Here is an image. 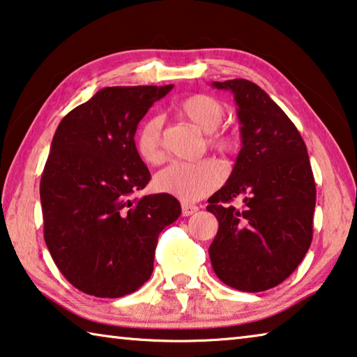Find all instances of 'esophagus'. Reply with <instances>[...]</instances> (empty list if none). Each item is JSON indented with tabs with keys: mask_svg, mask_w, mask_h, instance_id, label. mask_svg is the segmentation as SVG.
<instances>
[{
	"mask_svg": "<svg viewBox=\"0 0 357 357\" xmlns=\"http://www.w3.org/2000/svg\"><path fill=\"white\" fill-rule=\"evenodd\" d=\"M181 211H183V216H192V214L199 211V206L190 205V203H183L181 205Z\"/></svg>",
	"mask_w": 357,
	"mask_h": 357,
	"instance_id": "34e87169",
	"label": "esophagus"
}]
</instances>
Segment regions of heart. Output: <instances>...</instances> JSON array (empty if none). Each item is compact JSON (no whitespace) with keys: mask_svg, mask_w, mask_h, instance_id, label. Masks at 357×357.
I'll return each instance as SVG.
<instances>
[{"mask_svg":"<svg viewBox=\"0 0 357 357\" xmlns=\"http://www.w3.org/2000/svg\"><path fill=\"white\" fill-rule=\"evenodd\" d=\"M183 114L208 135V143L220 154H231L238 149L240 139L230 130L219 128L225 109L222 103L209 95H194L181 105ZM160 116H152L139 127L135 146L139 157L151 165L163 160L165 152L162 144ZM225 178V168L214 158H203L199 162H173L157 173L155 185L183 202H197L218 189Z\"/></svg>","mask_w":357,"mask_h":357,"instance_id":"b5f03b06","label":"heart"}]
</instances>
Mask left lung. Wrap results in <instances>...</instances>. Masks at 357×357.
Wrapping results in <instances>:
<instances>
[{
	"instance_id": "8db88e82",
	"label": "left lung",
	"mask_w": 357,
	"mask_h": 357,
	"mask_svg": "<svg viewBox=\"0 0 357 357\" xmlns=\"http://www.w3.org/2000/svg\"><path fill=\"white\" fill-rule=\"evenodd\" d=\"M238 106L241 151L206 209L219 220L209 246L214 273L243 292L278 286L298 267L313 238L316 185L303 139L286 112L246 79L213 82ZM243 196L238 210L228 205Z\"/></svg>"
}]
</instances>
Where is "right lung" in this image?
Here are the masks:
<instances>
[{"mask_svg": "<svg viewBox=\"0 0 357 357\" xmlns=\"http://www.w3.org/2000/svg\"><path fill=\"white\" fill-rule=\"evenodd\" d=\"M173 86L105 87L68 112L44 167V240L61 275L95 297L132 294L151 278L160 231L181 216L169 194L135 197L151 173L138 123Z\"/></svg>", "mask_w": 357, "mask_h": 357, "instance_id": "add662e5", "label": "right lung"}]
</instances>
